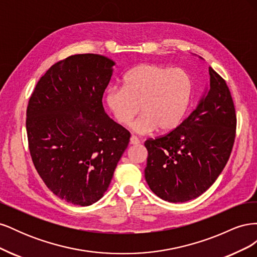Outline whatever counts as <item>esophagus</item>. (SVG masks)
Returning <instances> with one entry per match:
<instances>
[{"mask_svg": "<svg viewBox=\"0 0 257 257\" xmlns=\"http://www.w3.org/2000/svg\"><path fill=\"white\" fill-rule=\"evenodd\" d=\"M130 144L131 145H138L139 144V141H138V138L136 137V136H131V138H130Z\"/></svg>", "mask_w": 257, "mask_h": 257, "instance_id": "esophagus-1", "label": "esophagus"}]
</instances>
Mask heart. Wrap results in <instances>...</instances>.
Segmentation results:
<instances>
[{"mask_svg":"<svg viewBox=\"0 0 257 257\" xmlns=\"http://www.w3.org/2000/svg\"><path fill=\"white\" fill-rule=\"evenodd\" d=\"M194 81L182 68L141 64L125 74L123 87L106 91L108 109L121 125L127 126L139 112L132 128L141 135L159 130L172 133L181 125L192 103Z\"/></svg>","mask_w":257,"mask_h":257,"instance_id":"heart-1","label":"heart"}]
</instances>
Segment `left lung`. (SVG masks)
Wrapping results in <instances>:
<instances>
[{
  "instance_id": "1",
  "label": "left lung",
  "mask_w": 257,
  "mask_h": 257,
  "mask_svg": "<svg viewBox=\"0 0 257 257\" xmlns=\"http://www.w3.org/2000/svg\"><path fill=\"white\" fill-rule=\"evenodd\" d=\"M210 85L181 125L148 139L145 178L169 203H184L211 186L229 159L236 136V111L226 82L209 67Z\"/></svg>"
}]
</instances>
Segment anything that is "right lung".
<instances>
[{"instance_id": "obj_1", "label": "right lung", "mask_w": 257, "mask_h": 257, "mask_svg": "<svg viewBox=\"0 0 257 257\" xmlns=\"http://www.w3.org/2000/svg\"><path fill=\"white\" fill-rule=\"evenodd\" d=\"M114 64L99 54L71 56L46 72L30 97L31 158L47 188L67 203L102 198L130 143V132L102 103Z\"/></svg>"}]
</instances>
